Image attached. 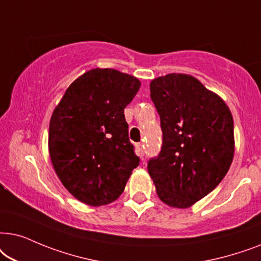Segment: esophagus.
<instances>
[{"label": "esophagus", "mask_w": 261, "mask_h": 261, "mask_svg": "<svg viewBox=\"0 0 261 261\" xmlns=\"http://www.w3.org/2000/svg\"><path fill=\"white\" fill-rule=\"evenodd\" d=\"M136 151H137V155L138 156L143 158V155H144V144H142V143L136 144Z\"/></svg>", "instance_id": "1"}]
</instances>
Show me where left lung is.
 Returning a JSON list of instances; mask_svg holds the SVG:
<instances>
[{
    "mask_svg": "<svg viewBox=\"0 0 261 261\" xmlns=\"http://www.w3.org/2000/svg\"><path fill=\"white\" fill-rule=\"evenodd\" d=\"M150 98L161 121L162 147L148 161V172L163 203L186 209L216 189L231 165V112L220 96L186 74L152 80Z\"/></svg>",
    "mask_w": 261,
    "mask_h": 261,
    "instance_id": "left-lung-1",
    "label": "left lung"
}]
</instances>
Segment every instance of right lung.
<instances>
[{
	"mask_svg": "<svg viewBox=\"0 0 261 261\" xmlns=\"http://www.w3.org/2000/svg\"><path fill=\"white\" fill-rule=\"evenodd\" d=\"M140 87L131 75L92 69L69 86L52 113L51 162L65 189L82 203H112L140 165L124 116Z\"/></svg>",
	"mask_w": 261,
	"mask_h": 261,
	"instance_id": "1",
	"label": "right lung"
}]
</instances>
